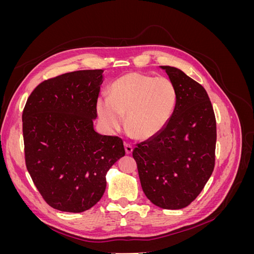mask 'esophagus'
I'll return each instance as SVG.
<instances>
[{
	"mask_svg": "<svg viewBox=\"0 0 254 254\" xmlns=\"http://www.w3.org/2000/svg\"><path fill=\"white\" fill-rule=\"evenodd\" d=\"M125 151H126V153L127 155H130V153L132 152V150H133V148H132V146L130 145V144H128V143H125Z\"/></svg>",
	"mask_w": 254,
	"mask_h": 254,
	"instance_id": "34e87169",
	"label": "esophagus"
}]
</instances>
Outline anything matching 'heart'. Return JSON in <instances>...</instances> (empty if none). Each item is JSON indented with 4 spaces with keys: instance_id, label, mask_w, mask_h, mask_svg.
Instances as JSON below:
<instances>
[{
    "instance_id": "b5f03b06",
    "label": "heart",
    "mask_w": 254,
    "mask_h": 254,
    "mask_svg": "<svg viewBox=\"0 0 254 254\" xmlns=\"http://www.w3.org/2000/svg\"><path fill=\"white\" fill-rule=\"evenodd\" d=\"M177 104V91L164 76L129 73L115 80L108 96L97 101V114L103 126L115 132L123 126L140 139L159 133L172 118Z\"/></svg>"
}]
</instances>
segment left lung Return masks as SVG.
I'll return each mask as SVG.
<instances>
[{"label":"left lung","mask_w":254,"mask_h":254,"mask_svg":"<svg viewBox=\"0 0 254 254\" xmlns=\"http://www.w3.org/2000/svg\"><path fill=\"white\" fill-rule=\"evenodd\" d=\"M177 104L159 133L132 151L144 194L159 207L179 210L200 194L215 165L216 120L206 91L174 66L163 65Z\"/></svg>","instance_id":"obj_1"}]
</instances>
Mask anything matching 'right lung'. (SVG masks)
Listing matches in <instances>:
<instances>
[{
    "label": "right lung",
    "instance_id": "obj_1",
    "mask_svg": "<svg viewBox=\"0 0 254 254\" xmlns=\"http://www.w3.org/2000/svg\"><path fill=\"white\" fill-rule=\"evenodd\" d=\"M103 70L59 75L38 84L22 114L25 163L49 205L80 213L103 197L106 175L125 156L119 136L93 127Z\"/></svg>",
    "mask_w": 254,
    "mask_h": 254
}]
</instances>
